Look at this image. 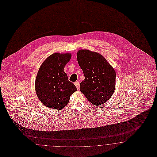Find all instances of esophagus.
<instances>
[{"instance_id": "34e87169", "label": "esophagus", "mask_w": 157, "mask_h": 157, "mask_svg": "<svg viewBox=\"0 0 157 157\" xmlns=\"http://www.w3.org/2000/svg\"><path fill=\"white\" fill-rule=\"evenodd\" d=\"M74 84H75V85L76 86L77 89L78 90L79 89V82L78 81H76V82L74 83Z\"/></svg>"}]
</instances>
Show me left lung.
<instances>
[{
  "mask_svg": "<svg viewBox=\"0 0 157 157\" xmlns=\"http://www.w3.org/2000/svg\"><path fill=\"white\" fill-rule=\"evenodd\" d=\"M77 60L85 75L80 83V90L89 102L96 106L104 104L114 93L116 72L98 53L81 49Z\"/></svg>",
  "mask_w": 157,
  "mask_h": 157,
  "instance_id": "8db88e82",
  "label": "left lung"
}]
</instances>
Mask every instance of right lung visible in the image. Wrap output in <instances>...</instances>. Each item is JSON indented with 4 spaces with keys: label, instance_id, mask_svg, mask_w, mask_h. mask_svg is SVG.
I'll list each match as a JSON object with an SVG mask.
<instances>
[{
    "label": "right lung",
    "instance_id": "obj_1",
    "mask_svg": "<svg viewBox=\"0 0 157 157\" xmlns=\"http://www.w3.org/2000/svg\"><path fill=\"white\" fill-rule=\"evenodd\" d=\"M71 57L69 53H53L39 68L35 89L40 101L48 108L58 110L64 108L68 104L71 95L77 90L64 71Z\"/></svg>",
    "mask_w": 157,
    "mask_h": 157
}]
</instances>
